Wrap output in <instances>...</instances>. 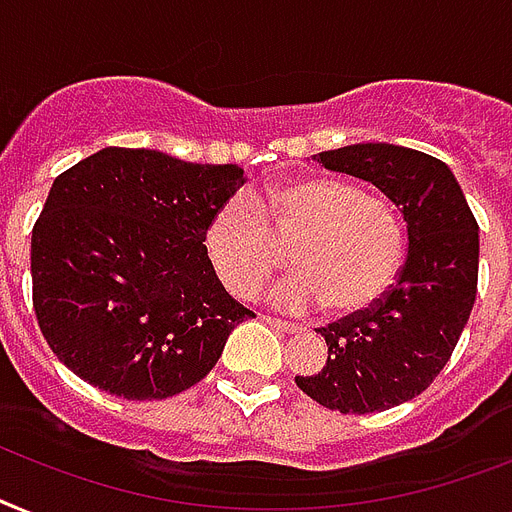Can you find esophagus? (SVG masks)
<instances>
[{
	"label": "esophagus",
	"mask_w": 512,
	"mask_h": 512,
	"mask_svg": "<svg viewBox=\"0 0 512 512\" xmlns=\"http://www.w3.org/2000/svg\"><path fill=\"white\" fill-rule=\"evenodd\" d=\"M263 321L268 323V326H273V328H281V331H286V334H297V331H299V326L281 321V318H273V315H263Z\"/></svg>",
	"instance_id": "34e87169"
}]
</instances>
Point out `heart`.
Listing matches in <instances>:
<instances>
[{
    "label": "heart",
    "instance_id": "obj_1",
    "mask_svg": "<svg viewBox=\"0 0 512 512\" xmlns=\"http://www.w3.org/2000/svg\"><path fill=\"white\" fill-rule=\"evenodd\" d=\"M278 242H294V273L270 292L284 310L323 305L347 318L371 310L397 281L405 260V220L389 199L350 178L305 176L268 194L265 210L236 191L215 210L205 247L220 284L255 297L284 263Z\"/></svg>",
    "mask_w": 512,
    "mask_h": 512
}]
</instances>
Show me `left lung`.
<instances>
[{
	"label": "left lung",
	"mask_w": 512,
	"mask_h": 512,
	"mask_svg": "<svg viewBox=\"0 0 512 512\" xmlns=\"http://www.w3.org/2000/svg\"><path fill=\"white\" fill-rule=\"evenodd\" d=\"M315 160L371 181L400 207L407 257L378 305L315 328L328 360L294 381L328 410L381 413L426 392L450 360L476 302L479 223L452 170L426 152L352 144Z\"/></svg>",
	"instance_id": "obj_1"
}]
</instances>
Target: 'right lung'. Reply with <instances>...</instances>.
I'll return each instance as SVG.
<instances>
[{"instance_id":"obj_1","label":"right lung","mask_w":512,"mask_h":512,"mask_svg":"<svg viewBox=\"0 0 512 512\" xmlns=\"http://www.w3.org/2000/svg\"><path fill=\"white\" fill-rule=\"evenodd\" d=\"M239 165L107 147L54 178L31 234L33 310L78 378L123 400H165L213 371L255 315L215 276L207 226Z\"/></svg>"}]
</instances>
